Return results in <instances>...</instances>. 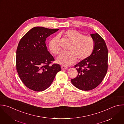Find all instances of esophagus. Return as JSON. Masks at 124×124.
I'll list each match as a JSON object with an SVG mask.
<instances>
[{"label":"esophagus","mask_w":124,"mask_h":124,"mask_svg":"<svg viewBox=\"0 0 124 124\" xmlns=\"http://www.w3.org/2000/svg\"><path fill=\"white\" fill-rule=\"evenodd\" d=\"M61 68V69H62V70H66V69H67V68H68L67 67H66V66H62Z\"/></svg>","instance_id":"esophagus-1"}]
</instances>
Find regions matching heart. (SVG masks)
Masks as SVG:
<instances>
[{
  "mask_svg": "<svg viewBox=\"0 0 124 124\" xmlns=\"http://www.w3.org/2000/svg\"><path fill=\"white\" fill-rule=\"evenodd\" d=\"M59 36H63L70 43L68 52L62 53L57 58L58 63L68 66L73 63L76 60L80 61L86 59L92 54L95 42L90 36L83 34L74 30H69L61 32ZM50 51L54 54H58L61 51L60 39L58 36L53 38L49 42Z\"/></svg>",
  "mask_w": 124,
  "mask_h": 124,
  "instance_id": "1",
  "label": "heart"
}]
</instances>
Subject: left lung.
Returning a JSON list of instances; mask_svg holds the SVG:
<instances>
[{
    "label": "left lung",
    "mask_w": 124,
    "mask_h": 124,
    "mask_svg": "<svg viewBox=\"0 0 124 124\" xmlns=\"http://www.w3.org/2000/svg\"><path fill=\"white\" fill-rule=\"evenodd\" d=\"M91 35L95 42L93 51L88 58L74 66L78 75L71 80L73 86L82 91L96 88L106 76L108 68V50L105 40L97 33Z\"/></svg>",
    "instance_id": "1"
}]
</instances>
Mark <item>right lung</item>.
I'll list each match as a JSON object with an SVG mask.
<instances>
[{
  "label": "right lung",
  "mask_w": 124,
  "mask_h": 124,
  "mask_svg": "<svg viewBox=\"0 0 124 124\" xmlns=\"http://www.w3.org/2000/svg\"><path fill=\"white\" fill-rule=\"evenodd\" d=\"M58 30L35 27L19 41L16 50V70L23 84L31 90H45L61 70L59 64H52L54 59L46 45V38Z\"/></svg>",
  "instance_id": "obj_1"
}]
</instances>
